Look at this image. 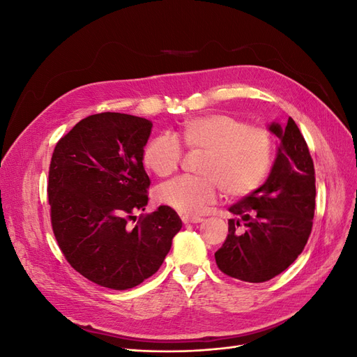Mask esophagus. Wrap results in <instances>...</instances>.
Here are the masks:
<instances>
[{
	"label": "esophagus",
	"mask_w": 357,
	"mask_h": 357,
	"mask_svg": "<svg viewBox=\"0 0 357 357\" xmlns=\"http://www.w3.org/2000/svg\"><path fill=\"white\" fill-rule=\"evenodd\" d=\"M181 220H183V223H185V225H188V223H199V222H202V219H201V218H198V215H183Z\"/></svg>",
	"instance_id": "esophagus-1"
}]
</instances>
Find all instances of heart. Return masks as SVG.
<instances>
[{
  "label": "heart",
  "instance_id": "heart-1",
  "mask_svg": "<svg viewBox=\"0 0 357 357\" xmlns=\"http://www.w3.org/2000/svg\"><path fill=\"white\" fill-rule=\"evenodd\" d=\"M181 135L189 147L208 150L202 167L207 176H180L158 188V199L183 214L202 213L219 199L222 188L234 198L250 195L271 169V135L236 116L210 113L189 119L181 126ZM181 156V144L171 132L159 134L144 150L146 165L158 176L174 172Z\"/></svg>",
  "mask_w": 357,
  "mask_h": 357
}]
</instances>
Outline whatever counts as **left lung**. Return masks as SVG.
Instances as JSON below:
<instances>
[{"mask_svg": "<svg viewBox=\"0 0 357 357\" xmlns=\"http://www.w3.org/2000/svg\"><path fill=\"white\" fill-rule=\"evenodd\" d=\"M278 138L271 172L261 188L229 207L228 236L214 253L226 275L264 283L283 273L304 250L316 207L314 164L298 125H268ZM243 229L240 230L239 226Z\"/></svg>", "mask_w": 357, "mask_h": 357, "instance_id": "1", "label": "left lung"}]
</instances>
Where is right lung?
<instances>
[{
	"label": "right lung",
	"instance_id": "obj_1",
	"mask_svg": "<svg viewBox=\"0 0 357 357\" xmlns=\"http://www.w3.org/2000/svg\"><path fill=\"white\" fill-rule=\"evenodd\" d=\"M152 126L125 113L92 114L62 137L52 155L53 234L75 271L102 287L126 290L152 277L181 229L168 205L139 218L134 228L128 222L149 201L143 158Z\"/></svg>",
	"mask_w": 357,
	"mask_h": 357
}]
</instances>
